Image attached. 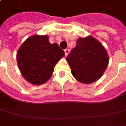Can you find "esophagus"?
<instances>
[{
  "instance_id": "obj_1",
  "label": "esophagus",
  "mask_w": 126,
  "mask_h": 126,
  "mask_svg": "<svg viewBox=\"0 0 126 126\" xmlns=\"http://www.w3.org/2000/svg\"><path fill=\"white\" fill-rule=\"evenodd\" d=\"M69 52H70V50H69V49H65L64 50V52H65V55L67 56L68 55H69Z\"/></svg>"
}]
</instances>
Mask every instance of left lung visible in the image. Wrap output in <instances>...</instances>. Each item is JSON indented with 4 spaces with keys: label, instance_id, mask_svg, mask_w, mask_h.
Listing matches in <instances>:
<instances>
[{
    "label": "left lung",
    "instance_id": "1",
    "mask_svg": "<svg viewBox=\"0 0 126 126\" xmlns=\"http://www.w3.org/2000/svg\"><path fill=\"white\" fill-rule=\"evenodd\" d=\"M73 76L80 83L90 84L104 74L109 55L102 44L92 36L79 38L76 46L66 57Z\"/></svg>",
    "mask_w": 126,
    "mask_h": 126
}]
</instances>
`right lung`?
I'll return each instance as SVG.
<instances>
[{
  "mask_svg": "<svg viewBox=\"0 0 126 126\" xmlns=\"http://www.w3.org/2000/svg\"><path fill=\"white\" fill-rule=\"evenodd\" d=\"M64 56L57 43H50L47 35H33L19 47L17 52L19 69L32 85H41L50 79L55 64Z\"/></svg>",
  "mask_w": 126,
  "mask_h": 126,
  "instance_id": "right-lung-1",
  "label": "right lung"
}]
</instances>
